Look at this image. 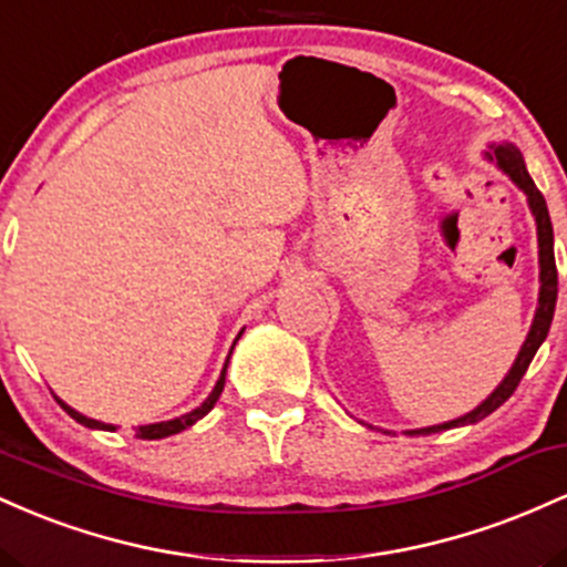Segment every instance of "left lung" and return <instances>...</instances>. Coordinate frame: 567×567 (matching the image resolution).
I'll use <instances>...</instances> for the list:
<instances>
[{"label":"left lung","mask_w":567,"mask_h":567,"mask_svg":"<svg viewBox=\"0 0 567 567\" xmlns=\"http://www.w3.org/2000/svg\"><path fill=\"white\" fill-rule=\"evenodd\" d=\"M493 154H496V162H498L501 171L509 173V178L514 181V184H517L525 194H528L530 210H533V216H536V226H538V264H542V292H538L536 320H533V324H530V333H528V338H525L523 349H519V354H517V360H514L509 375H506V379L501 381V386L491 396H487L483 405L474 408L472 413L461 415V419L447 421V424L429 426V429H415V432H410V434H432V432H442V429L477 424V421H483L485 415H491L493 410L504 405V402L514 394L517 383L523 381L525 370H528V365L533 362V357H536L538 347H542V343H544L546 333H549L551 317H555V303H557L555 234H551V220H549V210H546V199H544V194L536 188V184H533V178L528 175V171H525L523 154H519L517 148L512 146V143L496 146V148H493Z\"/></svg>","instance_id":"obj_1"}]
</instances>
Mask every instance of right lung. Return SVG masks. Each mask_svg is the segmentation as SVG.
<instances>
[{
  "label": "right lung",
  "mask_w": 567,
  "mask_h": 567,
  "mask_svg": "<svg viewBox=\"0 0 567 567\" xmlns=\"http://www.w3.org/2000/svg\"><path fill=\"white\" fill-rule=\"evenodd\" d=\"M226 365H229V360H226ZM226 365H224V370H220V379H218V383H216V389H213L210 392V396H207L205 402H202V405L197 408V410H192V413L188 415H181V419H173V421H162V424H148V426H138L135 429V437H141V440H162V437H171V434H178V432H184L186 426H192L194 421H199L202 415H207L213 410V405H216L218 402V396H220V392H224V383H226ZM61 402V400H58ZM61 408L66 410V413L71 415V419L74 421H80L82 426H90V429H106V432H112V424H101V421H95V419H87V415H82V413H76L74 408H69L66 402H61Z\"/></svg>",
  "instance_id": "obj_1"
}]
</instances>
